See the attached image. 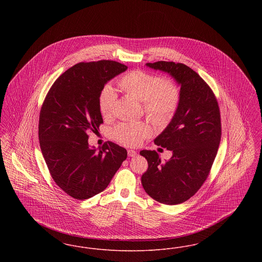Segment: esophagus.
<instances>
[{
  "mask_svg": "<svg viewBox=\"0 0 262 262\" xmlns=\"http://www.w3.org/2000/svg\"><path fill=\"white\" fill-rule=\"evenodd\" d=\"M137 154V151H135V150H127V155H128L129 157H135Z\"/></svg>",
  "mask_w": 262,
  "mask_h": 262,
  "instance_id": "obj_1",
  "label": "esophagus"
}]
</instances>
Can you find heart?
Wrapping results in <instances>:
<instances>
[{"label": "heart", "instance_id": "b5f03b06", "mask_svg": "<svg viewBox=\"0 0 262 262\" xmlns=\"http://www.w3.org/2000/svg\"><path fill=\"white\" fill-rule=\"evenodd\" d=\"M118 86L143 102V108L151 122L159 127L168 125L179 107L181 91L178 84L168 78L144 71H133L122 76ZM117 94L106 85L99 95V109L105 119L111 118L115 110ZM151 135V128L144 122H125L115 126L113 137L126 146L138 145Z\"/></svg>", "mask_w": 262, "mask_h": 262}]
</instances>
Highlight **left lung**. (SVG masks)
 Instances as JSON below:
<instances>
[{
    "label": "left lung",
    "instance_id": "8db88e82",
    "mask_svg": "<svg viewBox=\"0 0 262 262\" xmlns=\"http://www.w3.org/2000/svg\"><path fill=\"white\" fill-rule=\"evenodd\" d=\"M146 66L174 77L181 98L172 121L154 139L173 155L161 162L156 151H140L148 162L141 184L153 200L180 204L194 195L209 174L221 139L220 110L211 88L189 67L165 61Z\"/></svg>",
    "mask_w": 262,
    "mask_h": 262
}]
</instances>
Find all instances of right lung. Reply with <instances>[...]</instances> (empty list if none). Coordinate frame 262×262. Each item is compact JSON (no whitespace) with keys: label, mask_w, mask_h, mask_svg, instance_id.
<instances>
[{"label":"right lung","mask_w":262,"mask_h":262,"mask_svg":"<svg viewBox=\"0 0 262 262\" xmlns=\"http://www.w3.org/2000/svg\"><path fill=\"white\" fill-rule=\"evenodd\" d=\"M127 67L115 61L78 62L60 75L43 102L38 125L40 147L57 186L75 200L90 199L110 184L127 156L108 141L90 148L88 134L103 123L99 95Z\"/></svg>","instance_id":"right-lung-1"}]
</instances>
